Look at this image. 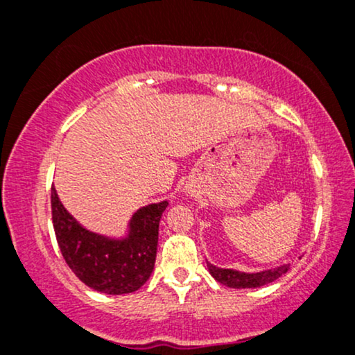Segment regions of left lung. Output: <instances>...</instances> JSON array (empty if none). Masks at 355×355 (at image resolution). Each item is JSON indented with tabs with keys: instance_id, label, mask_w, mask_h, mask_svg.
<instances>
[{
	"instance_id": "obj_1",
	"label": "left lung",
	"mask_w": 355,
	"mask_h": 355,
	"mask_svg": "<svg viewBox=\"0 0 355 355\" xmlns=\"http://www.w3.org/2000/svg\"><path fill=\"white\" fill-rule=\"evenodd\" d=\"M207 269H209L211 276L218 282H220V284L234 287V289H249V287L266 286L269 284V282H274L281 276H284L287 270H289V264H284L281 266V268L270 270H262V272L256 274L239 272V270L234 269H220L209 264V262H207Z\"/></svg>"
}]
</instances>
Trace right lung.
<instances>
[{
	"mask_svg": "<svg viewBox=\"0 0 355 355\" xmlns=\"http://www.w3.org/2000/svg\"><path fill=\"white\" fill-rule=\"evenodd\" d=\"M166 207L168 201L139 209L132 216L128 239L112 241L79 226L51 187L53 226L62 257L87 287L104 294L135 293L151 276Z\"/></svg>",
	"mask_w": 355,
	"mask_h": 355,
	"instance_id": "1",
	"label": "right lung"
}]
</instances>
